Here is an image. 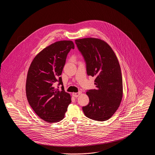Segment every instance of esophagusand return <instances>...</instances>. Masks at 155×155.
Returning a JSON list of instances; mask_svg holds the SVG:
<instances>
[{"instance_id": "1", "label": "esophagus", "mask_w": 155, "mask_h": 155, "mask_svg": "<svg viewBox=\"0 0 155 155\" xmlns=\"http://www.w3.org/2000/svg\"><path fill=\"white\" fill-rule=\"evenodd\" d=\"M81 94V92H74L73 93V95L74 97H78Z\"/></svg>"}]
</instances>
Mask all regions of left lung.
Listing matches in <instances>:
<instances>
[{"label": "left lung", "mask_w": 155, "mask_h": 155, "mask_svg": "<svg viewBox=\"0 0 155 155\" xmlns=\"http://www.w3.org/2000/svg\"><path fill=\"white\" fill-rule=\"evenodd\" d=\"M75 42L86 61L87 74L96 77V89L87 92L89 102L82 110L91 119L107 120L118 109L123 97L118 59L110 46L102 39L86 38L76 39Z\"/></svg>", "instance_id": "1"}]
</instances>
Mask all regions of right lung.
I'll return each mask as SVG.
<instances>
[{
	"label": "right lung",
	"instance_id": "obj_1",
	"mask_svg": "<svg viewBox=\"0 0 155 155\" xmlns=\"http://www.w3.org/2000/svg\"><path fill=\"white\" fill-rule=\"evenodd\" d=\"M71 49H74L71 41L50 45L34 58L28 71L25 85L28 102L37 115L48 123L63 120L71 102V96L65 92L60 77ZM58 81L62 85L61 90L54 87Z\"/></svg>",
	"mask_w": 155,
	"mask_h": 155
}]
</instances>
